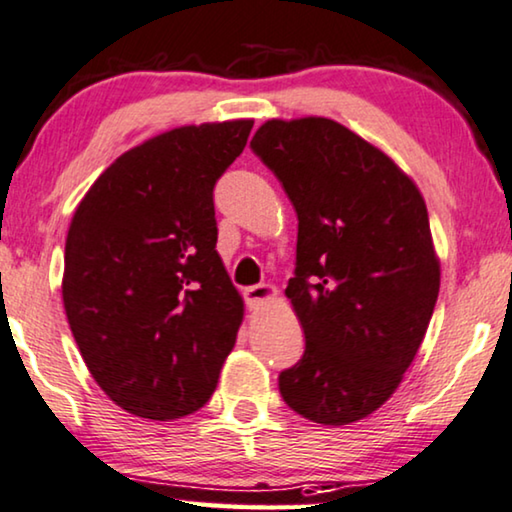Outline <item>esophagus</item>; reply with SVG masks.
<instances>
[{
	"instance_id": "obj_1",
	"label": "esophagus",
	"mask_w": 512,
	"mask_h": 512,
	"mask_svg": "<svg viewBox=\"0 0 512 512\" xmlns=\"http://www.w3.org/2000/svg\"><path fill=\"white\" fill-rule=\"evenodd\" d=\"M277 295H279L277 286H272V284H256V286L244 288V302H247L249 307L263 305V302L274 300Z\"/></svg>"
}]
</instances>
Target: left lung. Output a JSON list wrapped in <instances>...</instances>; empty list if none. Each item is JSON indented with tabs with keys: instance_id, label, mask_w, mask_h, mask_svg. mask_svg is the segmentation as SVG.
<instances>
[{
	"instance_id": "left-lung-1",
	"label": "left lung",
	"mask_w": 512,
	"mask_h": 512,
	"mask_svg": "<svg viewBox=\"0 0 512 512\" xmlns=\"http://www.w3.org/2000/svg\"><path fill=\"white\" fill-rule=\"evenodd\" d=\"M251 150L298 214L286 295L305 353L279 392L307 420L348 425L397 390L439 298L425 201L395 161L325 117L265 122Z\"/></svg>"
}]
</instances>
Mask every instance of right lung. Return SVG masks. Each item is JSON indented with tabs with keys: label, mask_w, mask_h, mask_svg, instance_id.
<instances>
[{
	"label": "right lung",
	"mask_w": 512,
	"mask_h": 512,
	"mask_svg": "<svg viewBox=\"0 0 512 512\" xmlns=\"http://www.w3.org/2000/svg\"><path fill=\"white\" fill-rule=\"evenodd\" d=\"M251 120L180 127L124 152L73 214L62 298L99 388L133 416L201 409L242 323L217 254L214 184Z\"/></svg>",
	"instance_id": "right-lung-1"
}]
</instances>
